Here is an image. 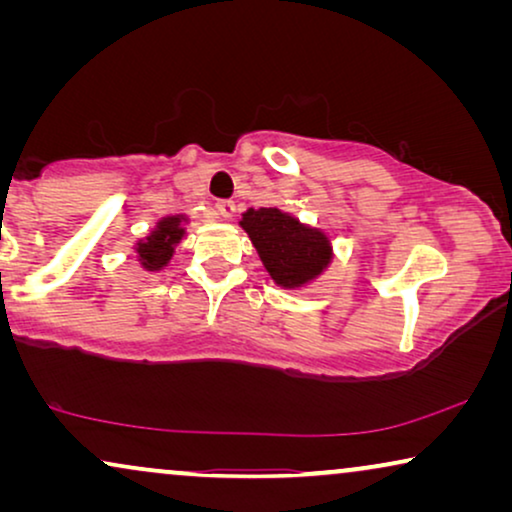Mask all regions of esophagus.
I'll return each mask as SVG.
<instances>
[{"label":"esophagus","mask_w":512,"mask_h":512,"mask_svg":"<svg viewBox=\"0 0 512 512\" xmlns=\"http://www.w3.org/2000/svg\"><path fill=\"white\" fill-rule=\"evenodd\" d=\"M214 209H216V214L221 216V219H230V216L235 214V202L233 200H219L214 205Z\"/></svg>","instance_id":"1"}]
</instances>
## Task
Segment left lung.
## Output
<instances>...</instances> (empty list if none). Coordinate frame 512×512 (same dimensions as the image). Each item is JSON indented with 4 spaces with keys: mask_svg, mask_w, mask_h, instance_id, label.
Segmentation results:
<instances>
[{
    "mask_svg": "<svg viewBox=\"0 0 512 512\" xmlns=\"http://www.w3.org/2000/svg\"><path fill=\"white\" fill-rule=\"evenodd\" d=\"M240 226L251 237L265 270L284 289H300L310 284L328 268L333 258V247L326 233L305 226L296 216L277 207L247 209Z\"/></svg>",
    "mask_w": 512,
    "mask_h": 512,
    "instance_id": "left-lung-1",
    "label": "left lung"
}]
</instances>
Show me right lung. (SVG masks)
I'll use <instances>...</instances> for the list:
<instances>
[{
	"label": "right lung",
	"mask_w": 512,
	"mask_h": 512,
	"mask_svg": "<svg viewBox=\"0 0 512 512\" xmlns=\"http://www.w3.org/2000/svg\"><path fill=\"white\" fill-rule=\"evenodd\" d=\"M184 223L186 216L184 214H174V216H165V219L158 221V226L151 230V235L146 240H139L135 244V251L139 256V263H142L144 270H163L170 258L174 254V247L181 242L184 237Z\"/></svg>",
	"instance_id": "add662e5"
}]
</instances>
